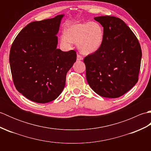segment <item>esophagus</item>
<instances>
[{
  "mask_svg": "<svg viewBox=\"0 0 151 151\" xmlns=\"http://www.w3.org/2000/svg\"><path fill=\"white\" fill-rule=\"evenodd\" d=\"M83 60V58L82 56L81 55V54H77V60Z\"/></svg>",
  "mask_w": 151,
  "mask_h": 151,
  "instance_id": "esophagus-1",
  "label": "esophagus"
}]
</instances>
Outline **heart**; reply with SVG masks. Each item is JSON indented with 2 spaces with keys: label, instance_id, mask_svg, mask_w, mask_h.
Listing matches in <instances>:
<instances>
[{
  "label": "heart",
  "instance_id": "obj_1",
  "mask_svg": "<svg viewBox=\"0 0 151 151\" xmlns=\"http://www.w3.org/2000/svg\"><path fill=\"white\" fill-rule=\"evenodd\" d=\"M104 32L97 22L75 23L67 28L60 36V43L69 47L70 43H77L78 49L84 54H91L100 49L104 41Z\"/></svg>",
  "mask_w": 151,
  "mask_h": 151
}]
</instances>
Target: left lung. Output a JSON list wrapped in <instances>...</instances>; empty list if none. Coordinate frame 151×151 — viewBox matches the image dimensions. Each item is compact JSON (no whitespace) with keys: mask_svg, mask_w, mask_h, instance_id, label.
Masks as SVG:
<instances>
[{"mask_svg":"<svg viewBox=\"0 0 151 151\" xmlns=\"http://www.w3.org/2000/svg\"><path fill=\"white\" fill-rule=\"evenodd\" d=\"M104 28L100 49L84 59L86 79L96 93L117 98L138 81L142 53L135 34L125 22L114 16L94 18Z\"/></svg>","mask_w":151,"mask_h":151,"instance_id":"obj_1","label":"left lung"}]
</instances>
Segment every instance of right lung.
<instances>
[{
    "label": "right lung",
    "mask_w": 151,
    "mask_h": 151,
    "mask_svg": "<svg viewBox=\"0 0 151 151\" xmlns=\"http://www.w3.org/2000/svg\"><path fill=\"white\" fill-rule=\"evenodd\" d=\"M63 15L30 22L12 45L9 64L14 84L22 95L37 103L58 97L65 85L67 73L76 60L74 50L63 52L56 48Z\"/></svg>",
    "instance_id": "obj_1"
}]
</instances>
